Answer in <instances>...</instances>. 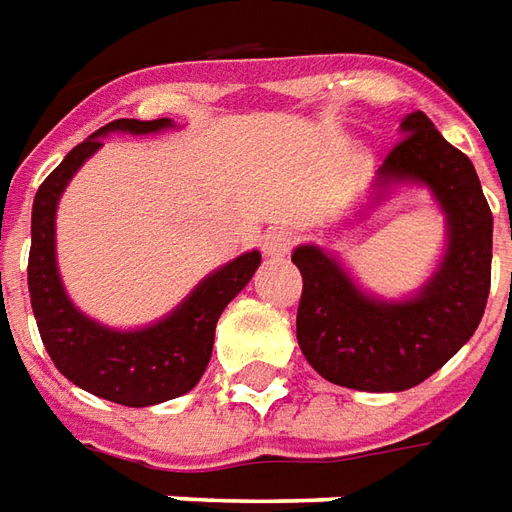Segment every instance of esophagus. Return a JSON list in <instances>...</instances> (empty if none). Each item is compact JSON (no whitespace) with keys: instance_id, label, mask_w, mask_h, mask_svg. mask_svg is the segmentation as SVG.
<instances>
[{"instance_id":"1","label":"esophagus","mask_w":512,"mask_h":512,"mask_svg":"<svg viewBox=\"0 0 512 512\" xmlns=\"http://www.w3.org/2000/svg\"><path fill=\"white\" fill-rule=\"evenodd\" d=\"M290 246H293V235H290L288 230H282V227H274V230H268V233L263 235V252H266L268 257H274V260L288 255Z\"/></svg>"}]
</instances>
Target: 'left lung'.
Masks as SVG:
<instances>
[{
	"instance_id": "1",
	"label": "left lung",
	"mask_w": 512,
	"mask_h": 512,
	"mask_svg": "<svg viewBox=\"0 0 512 512\" xmlns=\"http://www.w3.org/2000/svg\"><path fill=\"white\" fill-rule=\"evenodd\" d=\"M400 136L365 208L400 186L428 189L444 216V252L433 274L411 296L381 299L323 246L301 244L290 257L304 279L301 354L318 376L359 392H403L447 365L483 321L491 288L494 216L472 161L422 112L403 117Z\"/></svg>"
}]
</instances>
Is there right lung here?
<instances>
[{
    "label": "right lung",
    "mask_w": 512,
    "mask_h": 512,
    "mask_svg": "<svg viewBox=\"0 0 512 512\" xmlns=\"http://www.w3.org/2000/svg\"><path fill=\"white\" fill-rule=\"evenodd\" d=\"M167 128H175L169 117L115 120L98 128L40 183L32 205L27 282L40 340L68 381L90 395L131 408L156 406L197 386L211 362L219 315L249 285L260 266L257 249L238 255L200 279L175 310L139 329L106 326L73 304L57 266V205L62 191L84 161L104 147V136L161 134Z\"/></svg>",
    "instance_id": "1"
}]
</instances>
